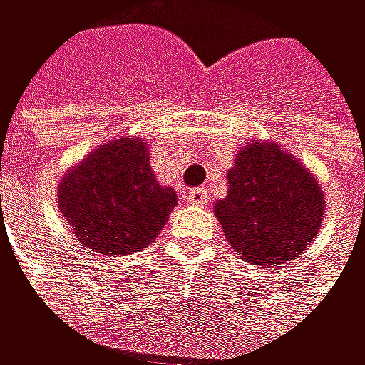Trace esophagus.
I'll return each mask as SVG.
<instances>
[{"mask_svg": "<svg viewBox=\"0 0 365 365\" xmlns=\"http://www.w3.org/2000/svg\"><path fill=\"white\" fill-rule=\"evenodd\" d=\"M185 197H187V202H191V205H195V207H205V205L209 202V193H207V189H191V191L185 193Z\"/></svg>", "mask_w": 365, "mask_h": 365, "instance_id": "34e87169", "label": "esophagus"}]
</instances>
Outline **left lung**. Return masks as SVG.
I'll return each mask as SVG.
<instances>
[{
    "label": "left lung",
    "mask_w": 365,
    "mask_h": 365,
    "mask_svg": "<svg viewBox=\"0 0 365 365\" xmlns=\"http://www.w3.org/2000/svg\"><path fill=\"white\" fill-rule=\"evenodd\" d=\"M316 176L279 143H250L228 172V193L215 202L226 242L252 265H285L302 255L324 220Z\"/></svg>",
    "instance_id": "1"
}]
</instances>
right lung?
<instances>
[{"label": "right lung", "mask_w": 365, "mask_h": 365, "mask_svg": "<svg viewBox=\"0 0 365 365\" xmlns=\"http://www.w3.org/2000/svg\"><path fill=\"white\" fill-rule=\"evenodd\" d=\"M178 205L150 168L148 143L113 139L82 158L58 185V209L80 244L102 255H133L165 226Z\"/></svg>", "instance_id": "1"}]
</instances>
